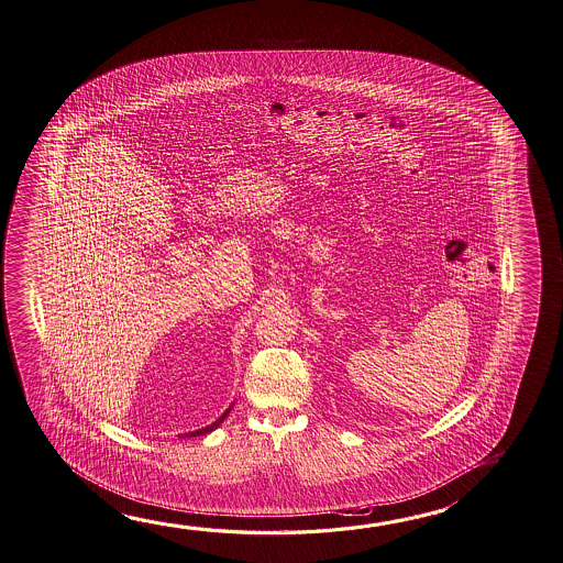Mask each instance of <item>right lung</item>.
<instances>
[{"label": "right lung", "instance_id": "add662e5", "mask_svg": "<svg viewBox=\"0 0 563 563\" xmlns=\"http://www.w3.org/2000/svg\"><path fill=\"white\" fill-rule=\"evenodd\" d=\"M232 409V407H230ZM230 409L225 410L224 415L220 417V419L214 420L212 424H208V427H205V429H198L195 430V432H188L186 437H202V434H208V432H212V430L218 429L222 422H224L225 417H228V412H230Z\"/></svg>", "mask_w": 563, "mask_h": 563}]
</instances>
